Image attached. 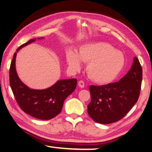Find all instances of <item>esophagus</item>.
<instances>
[{"label":"esophagus","mask_w":152,"mask_h":152,"mask_svg":"<svg viewBox=\"0 0 152 152\" xmlns=\"http://www.w3.org/2000/svg\"><path fill=\"white\" fill-rule=\"evenodd\" d=\"M78 86H79L80 88H83L84 87V81H82V80L79 81L78 82Z\"/></svg>","instance_id":"obj_1"}]
</instances>
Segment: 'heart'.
Here are the masks:
<instances>
[{"label":"heart","instance_id":"b5f03b06","mask_svg":"<svg viewBox=\"0 0 152 152\" xmlns=\"http://www.w3.org/2000/svg\"><path fill=\"white\" fill-rule=\"evenodd\" d=\"M66 58L68 67L72 72L80 70L82 61L88 63L86 72L88 76L98 84H107L114 80L125 64V58L122 52L104 42L82 45L78 54L69 50Z\"/></svg>","mask_w":152,"mask_h":152}]
</instances>
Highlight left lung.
<instances>
[{
	"mask_svg": "<svg viewBox=\"0 0 152 152\" xmlns=\"http://www.w3.org/2000/svg\"><path fill=\"white\" fill-rule=\"evenodd\" d=\"M142 68L137 57L130 70L119 81L103 86H90L91 102L88 113L94 122L108 124L127 114L138 100Z\"/></svg>",
	"mask_w": 152,
	"mask_h": 152,
	"instance_id": "1",
	"label": "left lung"
}]
</instances>
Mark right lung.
<instances>
[{"label": "right lung", "mask_w": 152, "mask_h": 152, "mask_svg": "<svg viewBox=\"0 0 152 152\" xmlns=\"http://www.w3.org/2000/svg\"><path fill=\"white\" fill-rule=\"evenodd\" d=\"M43 38H38L41 39ZM30 40L19 47L14 54L9 71L11 89L16 102L23 111L40 120H50L62 111L65 99L75 90L77 80H60L52 86L44 90L31 89L20 80L16 70V57L19 50L34 42Z\"/></svg>", "instance_id": "add662e5"}]
</instances>
